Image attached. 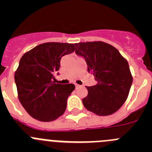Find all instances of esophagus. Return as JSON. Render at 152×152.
<instances>
[{"mask_svg":"<svg viewBox=\"0 0 152 152\" xmlns=\"http://www.w3.org/2000/svg\"><path fill=\"white\" fill-rule=\"evenodd\" d=\"M75 86H76V88H78V87H80V85H77V84H76V85H75Z\"/></svg>","mask_w":152,"mask_h":152,"instance_id":"34e87169","label":"esophagus"}]
</instances>
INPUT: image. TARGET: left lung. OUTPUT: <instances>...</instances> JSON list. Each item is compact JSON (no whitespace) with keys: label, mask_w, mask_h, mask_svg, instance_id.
Here are the masks:
<instances>
[{"label":"left lung","mask_w":152,"mask_h":152,"mask_svg":"<svg viewBox=\"0 0 152 152\" xmlns=\"http://www.w3.org/2000/svg\"><path fill=\"white\" fill-rule=\"evenodd\" d=\"M76 53L85 59L96 85L87 87L88 95L82 99L87 110L101 116L119 110L128 97L132 76L128 62L118 49L104 42L75 44Z\"/></svg>","instance_id":"1"}]
</instances>
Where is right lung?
I'll use <instances>...</instances> for the list:
<instances>
[{
    "label": "right lung",
    "instance_id": "1",
    "mask_svg": "<svg viewBox=\"0 0 152 152\" xmlns=\"http://www.w3.org/2000/svg\"><path fill=\"white\" fill-rule=\"evenodd\" d=\"M74 50L73 44L45 42L21 57L15 81L20 102L32 118L48 122L65 113L75 85L56 84L53 73L59 70L61 58Z\"/></svg>",
    "mask_w": 152,
    "mask_h": 152
}]
</instances>
